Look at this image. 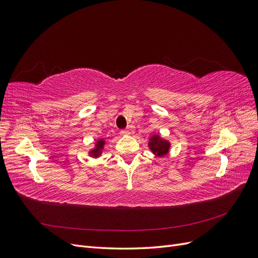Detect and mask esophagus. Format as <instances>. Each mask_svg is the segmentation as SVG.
<instances>
[{
  "label": "esophagus",
  "instance_id": "1",
  "mask_svg": "<svg viewBox=\"0 0 258 258\" xmlns=\"http://www.w3.org/2000/svg\"><path fill=\"white\" fill-rule=\"evenodd\" d=\"M120 134H121L122 136H128V135H130V130H129V129H122V130L120 131Z\"/></svg>",
  "mask_w": 258,
  "mask_h": 258
}]
</instances>
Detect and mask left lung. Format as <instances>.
<instances>
[{
  "instance_id": "1",
  "label": "left lung",
  "mask_w": 258,
  "mask_h": 258,
  "mask_svg": "<svg viewBox=\"0 0 258 258\" xmlns=\"http://www.w3.org/2000/svg\"><path fill=\"white\" fill-rule=\"evenodd\" d=\"M148 146H150L151 151L157 156H163L169 152L170 143L166 140L161 139L158 135H155L150 139L148 142Z\"/></svg>"
}]
</instances>
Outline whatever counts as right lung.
Wrapping results in <instances>:
<instances>
[{
  "label": "right lung",
  "mask_w": 258,
  "mask_h": 258,
  "mask_svg": "<svg viewBox=\"0 0 258 258\" xmlns=\"http://www.w3.org/2000/svg\"><path fill=\"white\" fill-rule=\"evenodd\" d=\"M104 144H105L104 140L100 139L99 141L96 143V147L90 151V153H89L90 156H93V157H99L101 153H102V150L104 148Z\"/></svg>",
  "instance_id": "1"
}]
</instances>
